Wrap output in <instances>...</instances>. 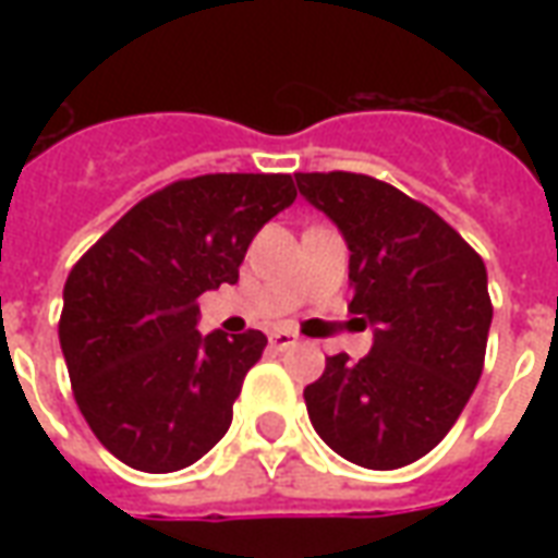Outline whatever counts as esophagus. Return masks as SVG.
Instances as JSON below:
<instances>
[{"label": "esophagus", "mask_w": 558, "mask_h": 558, "mask_svg": "<svg viewBox=\"0 0 558 558\" xmlns=\"http://www.w3.org/2000/svg\"><path fill=\"white\" fill-rule=\"evenodd\" d=\"M271 347L275 350H290V347H299V335H292V331H283V328H278V331H271Z\"/></svg>", "instance_id": "obj_1"}]
</instances>
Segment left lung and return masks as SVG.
<instances>
[{"instance_id": "obj_1", "label": "left lung", "mask_w": 558, "mask_h": 558, "mask_svg": "<svg viewBox=\"0 0 558 558\" xmlns=\"http://www.w3.org/2000/svg\"><path fill=\"white\" fill-rule=\"evenodd\" d=\"M295 184L343 232L350 311L374 326L364 359L328 355L304 388L311 424L355 466L415 463L454 427L484 371V259L433 208L374 175L295 172Z\"/></svg>"}]
</instances>
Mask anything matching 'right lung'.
<instances>
[{"label": "right lung", "mask_w": 558, "mask_h": 558, "mask_svg": "<svg viewBox=\"0 0 558 558\" xmlns=\"http://www.w3.org/2000/svg\"><path fill=\"white\" fill-rule=\"evenodd\" d=\"M287 172H208L160 187L80 256L59 343L83 418L140 472L196 463L230 430L263 331L199 335L196 299L235 283L247 244L292 206Z\"/></svg>", "instance_id": "add662e5"}]
</instances>
